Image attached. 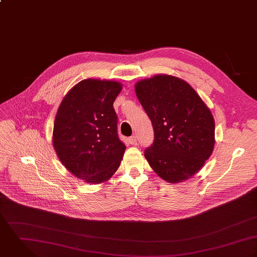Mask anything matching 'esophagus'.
Instances as JSON below:
<instances>
[{"instance_id":"1","label":"esophagus","mask_w":257,"mask_h":257,"mask_svg":"<svg viewBox=\"0 0 257 257\" xmlns=\"http://www.w3.org/2000/svg\"><path fill=\"white\" fill-rule=\"evenodd\" d=\"M128 142L131 144V145H136L137 144V136H131L128 138Z\"/></svg>"}]
</instances>
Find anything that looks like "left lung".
I'll list each match as a JSON object with an SVG mask.
<instances>
[{"label": "left lung", "instance_id": "left-lung-1", "mask_svg": "<svg viewBox=\"0 0 257 257\" xmlns=\"http://www.w3.org/2000/svg\"><path fill=\"white\" fill-rule=\"evenodd\" d=\"M135 90L154 129V142L144 153L149 165L172 184L191 178L213 150L210 110L189 83L175 76L141 80Z\"/></svg>", "mask_w": 257, "mask_h": 257}]
</instances>
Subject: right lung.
Wrapping results in <instances>:
<instances>
[{
	"label": "right lung",
	"instance_id": "add662e5",
	"mask_svg": "<svg viewBox=\"0 0 257 257\" xmlns=\"http://www.w3.org/2000/svg\"><path fill=\"white\" fill-rule=\"evenodd\" d=\"M119 82L85 79L60 103L53 125V147L65 168L91 184L107 181L118 169L126 146L118 137L113 102Z\"/></svg>",
	"mask_w": 257,
	"mask_h": 257
}]
</instances>
